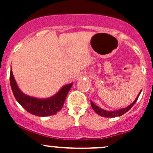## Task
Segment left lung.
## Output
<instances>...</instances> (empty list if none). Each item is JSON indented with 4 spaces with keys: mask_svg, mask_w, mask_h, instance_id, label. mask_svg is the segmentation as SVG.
Returning <instances> with one entry per match:
<instances>
[{
    "mask_svg": "<svg viewBox=\"0 0 153 153\" xmlns=\"http://www.w3.org/2000/svg\"><path fill=\"white\" fill-rule=\"evenodd\" d=\"M140 93H141V91H140V94H138V96H137V98L135 99L134 102H133L132 103H131V104L129 105V106H128L127 107H125V108H121V109H119V110H116V111L104 110V109H103V108H101L98 106H96V104H94V102H93L92 101H91V106H92V108L95 111H96V113L97 114L101 116V117H110V118L111 117V118H113V117H120V116H122L123 114H124L125 113H127L128 111H129L131 108V107L134 106V103H136L137 101L138 97H139V96H140Z\"/></svg>",
    "mask_w": 153,
    "mask_h": 153,
    "instance_id": "1",
    "label": "left lung"
}]
</instances>
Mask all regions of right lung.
<instances>
[{"mask_svg":"<svg viewBox=\"0 0 153 153\" xmlns=\"http://www.w3.org/2000/svg\"><path fill=\"white\" fill-rule=\"evenodd\" d=\"M10 83L13 96L19 104L31 114L38 117L54 115L60 111L73 85V82L64 85L55 95L47 99H37L24 94L19 88L12 71L10 73Z\"/></svg>","mask_w":153,"mask_h":153,"instance_id":"right-lung-1","label":"right lung"}]
</instances>
